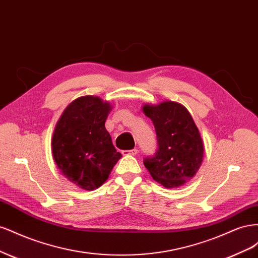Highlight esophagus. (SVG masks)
<instances>
[{
  "label": "esophagus",
  "mask_w": 258,
  "mask_h": 258,
  "mask_svg": "<svg viewBox=\"0 0 258 258\" xmlns=\"http://www.w3.org/2000/svg\"><path fill=\"white\" fill-rule=\"evenodd\" d=\"M138 150L137 148H134V150H128V151H122V155H137Z\"/></svg>",
  "instance_id": "1"
}]
</instances>
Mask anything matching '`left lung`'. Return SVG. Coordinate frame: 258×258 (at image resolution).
Here are the masks:
<instances>
[{
  "label": "left lung",
  "instance_id": "left-lung-1",
  "mask_svg": "<svg viewBox=\"0 0 258 258\" xmlns=\"http://www.w3.org/2000/svg\"><path fill=\"white\" fill-rule=\"evenodd\" d=\"M143 112L154 123L158 144L155 154L144 158L145 168L167 188L190 181L202 162L204 143L189 112L172 101L146 104Z\"/></svg>",
  "mask_w": 258,
  "mask_h": 258
}]
</instances>
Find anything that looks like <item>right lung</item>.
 Listing matches in <instances>:
<instances>
[{"label": "right lung", "mask_w": 258, "mask_h": 258, "mask_svg": "<svg viewBox=\"0 0 258 258\" xmlns=\"http://www.w3.org/2000/svg\"><path fill=\"white\" fill-rule=\"evenodd\" d=\"M111 106L98 97L76 99L60 117L52 136V155L70 182L86 190L102 185L120 157L105 129Z\"/></svg>", "instance_id": "right-lung-1"}]
</instances>
